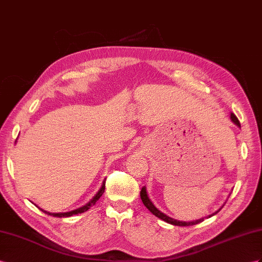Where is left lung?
Masks as SVG:
<instances>
[{"instance_id":"1","label":"left lung","mask_w":262,"mask_h":262,"mask_svg":"<svg viewBox=\"0 0 262 262\" xmlns=\"http://www.w3.org/2000/svg\"><path fill=\"white\" fill-rule=\"evenodd\" d=\"M230 119H231L232 123H234L237 126L240 127L239 120H238V118L236 117V115H234L233 113L230 114ZM140 198H142L143 204L146 206L147 209H148L152 214H155L156 217H158L159 219H162V220L166 221V223H168V224H170V225L180 226V227H186V226L197 225V224L201 223V221H204V218L195 220V221H180V220H177V219H173V218H171V217H168V216H167V214H165L164 212L158 210L157 208L155 207V205H154V204L151 203V200H150L149 197H148V193H147V190H146V187H145V186L143 187L142 190H140ZM221 208H223V207H221ZM221 208H220V209H218L216 212H213L212 214H210L209 217H211V216H213V214H216L217 212H219V211L221 210Z\"/></svg>"}]
</instances>
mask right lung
<instances>
[{
  "instance_id": "add662e5",
  "label": "right lung",
  "mask_w": 262,
  "mask_h": 262,
  "mask_svg": "<svg viewBox=\"0 0 262 262\" xmlns=\"http://www.w3.org/2000/svg\"><path fill=\"white\" fill-rule=\"evenodd\" d=\"M104 190H105V180L103 182V184H102V187H100V189L97 191V193L95 196L93 197V199L90 201V203H87L85 206H83V207H80V208H78V209H75V210H72V211H69V212H57V213H52V212H49V211H46V210H43V209H41V208H39V210H42L43 212H45L46 214H50V216H53V217H58V218H62V217H71V216H73V214H77V213H82V212H85V211H87L90 209V208L93 206V205H95V203L96 201L102 197V195L104 193Z\"/></svg>"
}]
</instances>
